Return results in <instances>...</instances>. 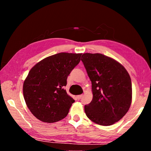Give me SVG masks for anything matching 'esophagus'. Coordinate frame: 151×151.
<instances>
[{"label":"esophagus","instance_id":"esophagus-1","mask_svg":"<svg viewBox=\"0 0 151 151\" xmlns=\"http://www.w3.org/2000/svg\"><path fill=\"white\" fill-rule=\"evenodd\" d=\"M82 96H83V95H82V94H80V95L76 96V98H77L78 100H80V99L82 98Z\"/></svg>","mask_w":151,"mask_h":151}]
</instances>
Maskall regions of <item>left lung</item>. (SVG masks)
Here are the masks:
<instances>
[{
	"label": "left lung",
	"mask_w": 151,
	"mask_h": 151,
	"mask_svg": "<svg viewBox=\"0 0 151 151\" xmlns=\"http://www.w3.org/2000/svg\"><path fill=\"white\" fill-rule=\"evenodd\" d=\"M81 60L92 83L93 100L85 106L91 121L110 126L121 120L131 106V79L121 63L100 53H84Z\"/></svg>",
	"instance_id": "obj_1"
}]
</instances>
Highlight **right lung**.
<instances>
[{
  "instance_id": "right-lung-1",
  "label": "right lung",
  "mask_w": 151,
  "mask_h": 151,
  "mask_svg": "<svg viewBox=\"0 0 151 151\" xmlns=\"http://www.w3.org/2000/svg\"><path fill=\"white\" fill-rule=\"evenodd\" d=\"M81 55L58 53L40 60L30 69L23 83V95L36 118L52 123L67 115L75 100L64 86L71 70L80 62Z\"/></svg>"
}]
</instances>
